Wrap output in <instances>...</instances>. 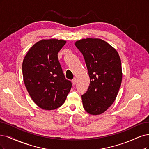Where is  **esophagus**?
I'll return each instance as SVG.
<instances>
[{
  "mask_svg": "<svg viewBox=\"0 0 149 149\" xmlns=\"http://www.w3.org/2000/svg\"><path fill=\"white\" fill-rule=\"evenodd\" d=\"M77 80L76 78H74L72 80V84H73V85H75L77 84Z\"/></svg>",
  "mask_w": 149,
  "mask_h": 149,
  "instance_id": "obj_1",
  "label": "esophagus"
}]
</instances>
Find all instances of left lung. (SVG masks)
<instances>
[{"mask_svg":"<svg viewBox=\"0 0 149 149\" xmlns=\"http://www.w3.org/2000/svg\"><path fill=\"white\" fill-rule=\"evenodd\" d=\"M75 45L84 56L90 80L81 95L84 108L90 114H102L114 103L121 87V59L113 47L98 38L82 39Z\"/></svg>","mask_w":149,"mask_h":149,"instance_id":"obj_1","label":"left lung"}]
</instances>
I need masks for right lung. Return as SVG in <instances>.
Masks as SVG:
<instances>
[{
    "instance_id": "right-lung-1",
    "label": "right lung",
    "mask_w": 149,
    "mask_h": 149,
    "mask_svg": "<svg viewBox=\"0 0 149 149\" xmlns=\"http://www.w3.org/2000/svg\"><path fill=\"white\" fill-rule=\"evenodd\" d=\"M65 43L62 40H42L24 57V83L33 102L43 109L60 107L71 89V81L65 78L57 57Z\"/></svg>"
}]
</instances>
